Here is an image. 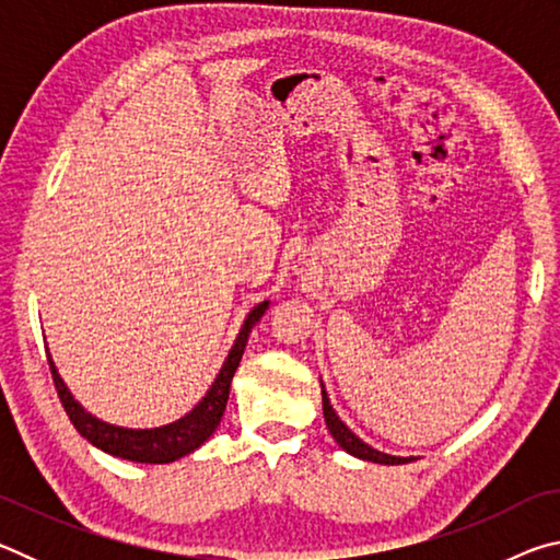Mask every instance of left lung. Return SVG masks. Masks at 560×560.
I'll list each match as a JSON object with an SVG mask.
<instances>
[{"mask_svg": "<svg viewBox=\"0 0 560 560\" xmlns=\"http://www.w3.org/2000/svg\"><path fill=\"white\" fill-rule=\"evenodd\" d=\"M320 397H324V417H326V428L330 432V438H334L338 442V447H343L348 454H353V457L365 459V462H375V464H407L410 459H415V457H393V454L373 450L371 444H365L358 434L350 432L348 424L336 415L334 405L328 400L326 387H320Z\"/></svg>", "mask_w": 560, "mask_h": 560, "instance_id": "obj_1", "label": "left lung"}]
</instances>
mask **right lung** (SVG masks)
Masks as SVG:
<instances>
[{
	"label": "right lung",
	"mask_w": 560,
	"mask_h": 560,
	"mask_svg": "<svg viewBox=\"0 0 560 560\" xmlns=\"http://www.w3.org/2000/svg\"><path fill=\"white\" fill-rule=\"evenodd\" d=\"M267 308H269V301H261L249 311V316L244 318L240 336H236L230 355L224 358L220 375L214 377L212 387L207 390L202 400L197 402L185 417H179V420L153 430L116 428V424L103 422L98 417H93L91 412L83 410L81 402L73 400L69 387H66V383L61 381V375L56 371L49 353L46 358H49L56 393L61 397L66 415H69V420L73 422V428L79 430L81 438H86L93 447L108 452L113 457L140 462V464H170L179 457H185V454L195 452L200 444L210 440V434L217 430V424H220L226 400H230L232 377L236 373V368H240L246 340H249L252 328L259 324V318L267 314Z\"/></svg>",
	"instance_id": "add662e5"
}]
</instances>
